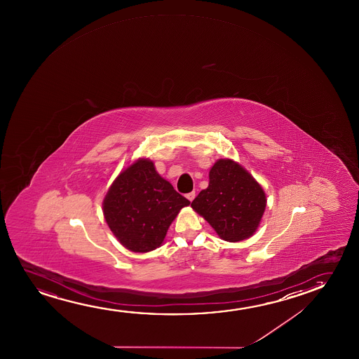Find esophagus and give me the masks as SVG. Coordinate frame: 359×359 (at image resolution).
Instances as JSON below:
<instances>
[{
  "label": "esophagus",
  "mask_w": 359,
  "mask_h": 359,
  "mask_svg": "<svg viewBox=\"0 0 359 359\" xmlns=\"http://www.w3.org/2000/svg\"><path fill=\"white\" fill-rule=\"evenodd\" d=\"M187 200H189V201H192V200H194V198H195V197H196V192H195V191L189 192V194H187Z\"/></svg>",
  "instance_id": "obj_1"
}]
</instances>
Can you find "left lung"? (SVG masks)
Returning a JSON list of instances; mask_svg holds the SVG:
<instances>
[{
    "label": "left lung",
    "mask_w": 359,
    "mask_h": 359,
    "mask_svg": "<svg viewBox=\"0 0 359 359\" xmlns=\"http://www.w3.org/2000/svg\"><path fill=\"white\" fill-rule=\"evenodd\" d=\"M223 241H244L255 233L265 212L266 195L250 172L231 159H219L210 184L191 202Z\"/></svg>",
    "instance_id": "left-lung-1"
}]
</instances>
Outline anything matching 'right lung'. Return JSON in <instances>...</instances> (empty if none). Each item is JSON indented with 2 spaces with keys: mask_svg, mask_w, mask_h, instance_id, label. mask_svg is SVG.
<instances>
[{
  "mask_svg": "<svg viewBox=\"0 0 359 359\" xmlns=\"http://www.w3.org/2000/svg\"><path fill=\"white\" fill-rule=\"evenodd\" d=\"M190 201L158 174L149 159L140 158L120 172L104 197L103 213L110 231L133 252L162 245L168 228Z\"/></svg>",
  "mask_w": 359,
  "mask_h": 359,
  "instance_id": "obj_1",
  "label": "right lung"
}]
</instances>
